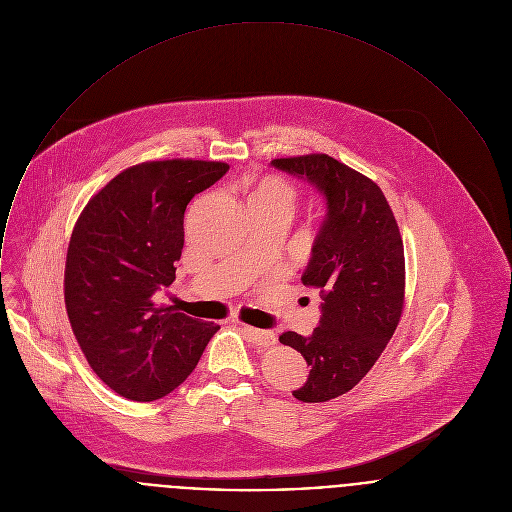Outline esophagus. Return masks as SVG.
<instances>
[{"label":"esophagus","instance_id":"1","mask_svg":"<svg viewBox=\"0 0 512 512\" xmlns=\"http://www.w3.org/2000/svg\"><path fill=\"white\" fill-rule=\"evenodd\" d=\"M240 330L250 338V341H254L260 347H270L276 343V334L270 330H256V328H250L244 324H240Z\"/></svg>","mask_w":512,"mask_h":512}]
</instances>
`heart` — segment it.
<instances>
[{
  "instance_id": "heart-1",
  "label": "heart",
  "mask_w": 512,
  "mask_h": 512,
  "mask_svg": "<svg viewBox=\"0 0 512 512\" xmlns=\"http://www.w3.org/2000/svg\"><path fill=\"white\" fill-rule=\"evenodd\" d=\"M294 190L290 184H286L280 178L268 176L256 184V188L250 194V200H262V202H276L292 208L294 204Z\"/></svg>"
}]
</instances>
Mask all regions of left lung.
<instances>
[{
  "mask_svg": "<svg viewBox=\"0 0 512 512\" xmlns=\"http://www.w3.org/2000/svg\"><path fill=\"white\" fill-rule=\"evenodd\" d=\"M278 171L302 178L324 196L326 216L314 238L302 282L320 292L312 336L284 332L310 375L292 395L320 403L353 389L391 340L405 292L403 242L381 188L328 155L276 159Z\"/></svg>",
  "mask_w": 512,
  "mask_h": 512,
  "instance_id": "1",
  "label": "left lung"
}]
</instances>
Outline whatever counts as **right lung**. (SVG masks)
I'll return each mask as SVG.
<instances>
[{"instance_id": "obj_1", "label": "right lung", "mask_w": 512, "mask_h": 512, "mask_svg": "<svg viewBox=\"0 0 512 512\" xmlns=\"http://www.w3.org/2000/svg\"><path fill=\"white\" fill-rule=\"evenodd\" d=\"M226 172V163L182 159L131 167L89 200L73 228L67 316L93 371L127 399L169 395L220 330L153 296L174 282L186 204Z\"/></svg>"}]
</instances>
